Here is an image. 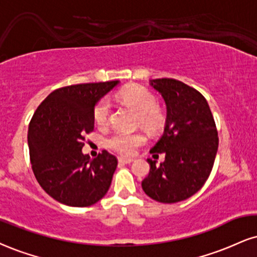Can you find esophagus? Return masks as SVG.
<instances>
[{
	"label": "esophagus",
	"mask_w": 257,
	"mask_h": 257,
	"mask_svg": "<svg viewBox=\"0 0 257 257\" xmlns=\"http://www.w3.org/2000/svg\"><path fill=\"white\" fill-rule=\"evenodd\" d=\"M118 162H119L120 164H131V163L134 162V160H133V159H128V158H118Z\"/></svg>",
	"instance_id": "1"
}]
</instances>
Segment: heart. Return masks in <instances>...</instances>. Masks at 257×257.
Listing matches in <instances>:
<instances>
[{"label":"heart","mask_w":257,"mask_h":257,"mask_svg":"<svg viewBox=\"0 0 257 257\" xmlns=\"http://www.w3.org/2000/svg\"><path fill=\"white\" fill-rule=\"evenodd\" d=\"M120 100L129 106L138 115L139 123L151 133H157L165 123V112L157 105V99L153 93L142 86L133 85L123 89L119 94ZM111 104L107 98L98 101L94 107L93 117L98 125H105L110 115ZM145 142L141 133L117 132L107 139L106 144L111 150L123 156H131L139 146Z\"/></svg>","instance_id":"heart-1"}]
</instances>
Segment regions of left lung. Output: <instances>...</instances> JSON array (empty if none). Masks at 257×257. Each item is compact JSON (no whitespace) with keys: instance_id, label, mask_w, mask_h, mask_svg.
Returning <instances> with one entry per match:
<instances>
[{"instance_id":"1","label":"left lung","mask_w":257,"mask_h":257,"mask_svg":"<svg viewBox=\"0 0 257 257\" xmlns=\"http://www.w3.org/2000/svg\"><path fill=\"white\" fill-rule=\"evenodd\" d=\"M166 104L163 135L150 152L165 160L147 159L150 174L142 189L163 203L183 201L197 193L211 174L219 139L209 105L200 92L175 79L150 80Z\"/></svg>"}]
</instances>
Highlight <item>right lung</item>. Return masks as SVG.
Here are the masks:
<instances>
[{
    "label": "right lung",
    "instance_id": "add662e5",
    "mask_svg": "<svg viewBox=\"0 0 257 257\" xmlns=\"http://www.w3.org/2000/svg\"><path fill=\"white\" fill-rule=\"evenodd\" d=\"M119 81L80 83L46 97L29 125L30 159L40 187L70 207H88L109 190L117 159L107 151L91 159L82 153L94 128V107Z\"/></svg>",
    "mask_w": 257,
    "mask_h": 257
}]
</instances>
